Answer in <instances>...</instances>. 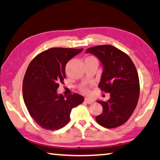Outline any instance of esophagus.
I'll return each mask as SVG.
<instances>
[{
    "instance_id": "34e87169",
    "label": "esophagus",
    "mask_w": 160,
    "mask_h": 160,
    "mask_svg": "<svg viewBox=\"0 0 160 160\" xmlns=\"http://www.w3.org/2000/svg\"><path fill=\"white\" fill-rule=\"evenodd\" d=\"M85 101L86 102V103H88V104H92V103L94 102L93 100L90 99V98H85Z\"/></svg>"
}]
</instances>
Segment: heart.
Masks as SVG:
<instances>
[{
	"mask_svg": "<svg viewBox=\"0 0 160 160\" xmlns=\"http://www.w3.org/2000/svg\"><path fill=\"white\" fill-rule=\"evenodd\" d=\"M82 92H88V89L87 87L83 86L82 88Z\"/></svg>",
	"mask_w": 160,
	"mask_h": 160,
	"instance_id": "obj_1",
	"label": "heart"
}]
</instances>
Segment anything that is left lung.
Returning a JSON list of instances; mask_svg holds the SVG:
<instances>
[{
	"label": "left lung",
	"mask_w": 160,
	"mask_h": 160,
	"mask_svg": "<svg viewBox=\"0 0 160 160\" xmlns=\"http://www.w3.org/2000/svg\"><path fill=\"white\" fill-rule=\"evenodd\" d=\"M92 54L103 66L98 87L110 93L107 101H97L103 106V113L95 117L105 128L123 125L132 115L139 97V80L137 68L129 57L111 45L90 47Z\"/></svg>",
	"instance_id": "8db88e82"
}]
</instances>
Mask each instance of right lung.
Here are the masks:
<instances>
[{"label":"right lung","mask_w":160,"mask_h":160,"mask_svg":"<svg viewBox=\"0 0 160 160\" xmlns=\"http://www.w3.org/2000/svg\"><path fill=\"white\" fill-rule=\"evenodd\" d=\"M82 49L51 48L40 53L28 65L23 81V98L31 116L43 128L55 131L68 124L71 110L84 101L77 93H57L66 78L68 62Z\"/></svg>","instance_id":"1"}]
</instances>
